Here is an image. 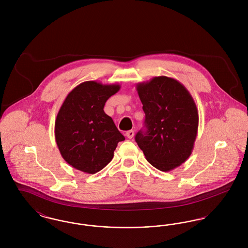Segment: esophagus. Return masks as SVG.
I'll return each mask as SVG.
<instances>
[{
  "label": "esophagus",
  "instance_id": "esophagus-1",
  "mask_svg": "<svg viewBox=\"0 0 248 248\" xmlns=\"http://www.w3.org/2000/svg\"><path fill=\"white\" fill-rule=\"evenodd\" d=\"M125 136L128 138V139H132L134 137V131L133 130H129L125 133Z\"/></svg>",
  "mask_w": 248,
  "mask_h": 248
}]
</instances>
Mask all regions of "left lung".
I'll return each mask as SVG.
<instances>
[{
    "label": "left lung",
    "mask_w": 248,
    "mask_h": 248,
    "mask_svg": "<svg viewBox=\"0 0 248 248\" xmlns=\"http://www.w3.org/2000/svg\"><path fill=\"white\" fill-rule=\"evenodd\" d=\"M145 112V127L136 142L147 161L168 172L183 164L191 154L199 116L196 104L186 87L173 78L154 77L137 84Z\"/></svg>",
    "instance_id": "8db88e82"
}]
</instances>
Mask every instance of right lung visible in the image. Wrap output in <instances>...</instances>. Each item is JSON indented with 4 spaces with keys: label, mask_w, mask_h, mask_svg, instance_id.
<instances>
[{
    "label": "right lung",
    "mask_w": 248,
    "mask_h": 248,
    "mask_svg": "<svg viewBox=\"0 0 248 248\" xmlns=\"http://www.w3.org/2000/svg\"><path fill=\"white\" fill-rule=\"evenodd\" d=\"M120 88L116 83L87 81L65 98L56 119L55 137L63 159L72 167L88 174L100 171L112 160L118 142L124 140L103 109Z\"/></svg>",
    "instance_id": "add662e5"
}]
</instances>
